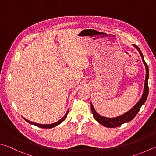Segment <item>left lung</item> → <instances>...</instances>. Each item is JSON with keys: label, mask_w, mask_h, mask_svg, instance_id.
Masks as SVG:
<instances>
[{"label": "left lung", "mask_w": 156, "mask_h": 156, "mask_svg": "<svg viewBox=\"0 0 156 156\" xmlns=\"http://www.w3.org/2000/svg\"><path fill=\"white\" fill-rule=\"evenodd\" d=\"M134 46L138 49V51H139L140 56H141V58H142L143 62L144 64H145V69H146V77H145V86H144V91H143V96L141 97V98L139 100V101L138 102L136 105H135L134 107L132 108L131 110L128 111L127 113H124V115H122L115 117V118H107V117H105L100 115L97 113V112L94 109V107H93L92 104L91 103V109H92V112L94 117V119L98 123H100V124H102V126H105V127L116 128V127H118V126H119L122 125L123 124H124V123L131 121V120L136 115V114L139 111L140 107H141V106L144 103H145V102L147 100V98L148 93H149V87H148L149 69H148V66H147V63L145 62V61L144 60L143 55L142 54V52L140 51V49L138 48L136 45H134Z\"/></svg>", "instance_id": "1"}]
</instances>
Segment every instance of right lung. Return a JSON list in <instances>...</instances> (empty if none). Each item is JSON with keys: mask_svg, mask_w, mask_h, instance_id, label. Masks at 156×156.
Segmentation results:
<instances>
[{"mask_svg": "<svg viewBox=\"0 0 156 156\" xmlns=\"http://www.w3.org/2000/svg\"><path fill=\"white\" fill-rule=\"evenodd\" d=\"M69 113V110L67 111V112L66 113L65 115H64L62 118L61 119H60L59 121H58L54 123V124H36V123H34V122H30L28 121V120H27L26 119H25L24 117H23V119H24L26 122H28L29 124H33L34 126H38V127H40V128H54V127H55V126L59 125L60 124H61L62 122L64 119H65L67 117V114H68Z\"/></svg>", "mask_w": 156, "mask_h": 156, "instance_id": "right-lung-1", "label": "right lung"}]
</instances>
